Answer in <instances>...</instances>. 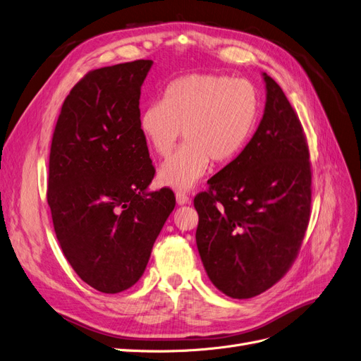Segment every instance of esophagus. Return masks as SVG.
<instances>
[{
	"label": "esophagus",
	"mask_w": 361,
	"mask_h": 361,
	"mask_svg": "<svg viewBox=\"0 0 361 361\" xmlns=\"http://www.w3.org/2000/svg\"><path fill=\"white\" fill-rule=\"evenodd\" d=\"M175 200H177V204H178V205L189 204V201H190V198H189L188 195L184 193V192H177V193H175Z\"/></svg>",
	"instance_id": "obj_1"
}]
</instances>
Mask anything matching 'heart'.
<instances>
[{"label": "heart", "instance_id": "obj_1", "mask_svg": "<svg viewBox=\"0 0 361 361\" xmlns=\"http://www.w3.org/2000/svg\"><path fill=\"white\" fill-rule=\"evenodd\" d=\"M260 94L248 80L218 74L184 75L164 89L163 99L140 111L139 131L152 152L168 157L183 136L186 143L164 161L157 180L164 188L189 190L210 160H234L250 142L260 115Z\"/></svg>", "mask_w": 361, "mask_h": 361}]
</instances>
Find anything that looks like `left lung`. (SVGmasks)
<instances>
[{"instance_id":"8db88e82","label":"left lung","mask_w":361,"mask_h":361,"mask_svg":"<svg viewBox=\"0 0 361 361\" xmlns=\"http://www.w3.org/2000/svg\"><path fill=\"white\" fill-rule=\"evenodd\" d=\"M262 75L266 104L252 139L193 201L204 269L234 300L281 280L310 219V154L301 122L275 80Z\"/></svg>"}]
</instances>
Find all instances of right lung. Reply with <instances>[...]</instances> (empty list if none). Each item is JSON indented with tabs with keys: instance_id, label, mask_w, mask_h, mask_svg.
Returning <instances> with one entry per match:
<instances>
[{
	"instance_id": "obj_1",
	"label": "right lung",
	"mask_w": 361,
	"mask_h": 361,
	"mask_svg": "<svg viewBox=\"0 0 361 361\" xmlns=\"http://www.w3.org/2000/svg\"><path fill=\"white\" fill-rule=\"evenodd\" d=\"M152 60L89 72L72 87L49 152L47 200L66 260L102 293L139 281L175 207L148 190L156 169L139 131L140 87Z\"/></svg>"
}]
</instances>
